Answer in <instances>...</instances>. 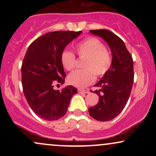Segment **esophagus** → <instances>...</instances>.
<instances>
[{"mask_svg":"<svg viewBox=\"0 0 156 156\" xmlns=\"http://www.w3.org/2000/svg\"><path fill=\"white\" fill-rule=\"evenodd\" d=\"M78 92L79 93H83V94H88L89 92V89H78Z\"/></svg>","mask_w":156,"mask_h":156,"instance_id":"obj_1","label":"esophagus"}]
</instances>
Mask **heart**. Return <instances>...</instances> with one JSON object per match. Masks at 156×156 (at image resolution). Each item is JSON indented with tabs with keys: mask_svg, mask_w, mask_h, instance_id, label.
Segmentation results:
<instances>
[{
	"mask_svg": "<svg viewBox=\"0 0 156 156\" xmlns=\"http://www.w3.org/2000/svg\"><path fill=\"white\" fill-rule=\"evenodd\" d=\"M75 51L79 58H84L82 67L67 77L69 83L78 88H85L98 77H103L108 72L112 66V57L106 49L105 44L96 37H88L76 44ZM60 61L67 71L74 69L76 57L72 51L64 50L61 53Z\"/></svg>",
	"mask_w": 156,
	"mask_h": 156,
	"instance_id": "obj_1",
	"label": "heart"
}]
</instances>
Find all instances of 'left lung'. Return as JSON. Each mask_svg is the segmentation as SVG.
<instances>
[{
	"label": "left lung",
	"mask_w": 156,
	"mask_h": 156,
	"mask_svg": "<svg viewBox=\"0 0 156 156\" xmlns=\"http://www.w3.org/2000/svg\"><path fill=\"white\" fill-rule=\"evenodd\" d=\"M103 38L112 53V66L94 87L99 96L98 104L89 108L90 116L98 121H109L119 115L128 103L133 83L132 55L118 36L106 29L90 30Z\"/></svg>",
	"instance_id": "1"
}]
</instances>
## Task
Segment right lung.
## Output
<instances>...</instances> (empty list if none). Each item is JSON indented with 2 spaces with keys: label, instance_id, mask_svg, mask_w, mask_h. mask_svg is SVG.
Instances as JSON below:
<instances>
[{
  "label": "right lung",
  "instance_id": "obj_1",
  "mask_svg": "<svg viewBox=\"0 0 156 156\" xmlns=\"http://www.w3.org/2000/svg\"><path fill=\"white\" fill-rule=\"evenodd\" d=\"M81 32H49L35 39L27 50L21 67L23 90L32 111L42 119L54 121L63 117L73 94L78 92L73 86L61 91L53 87L64 83L66 77L61 53Z\"/></svg>",
  "mask_w": 156,
  "mask_h": 156
}]
</instances>
